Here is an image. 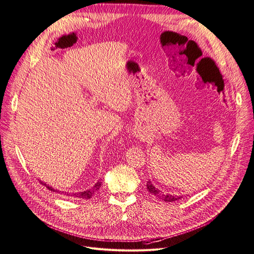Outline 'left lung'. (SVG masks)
Returning a JSON list of instances; mask_svg holds the SVG:
<instances>
[{
  "mask_svg": "<svg viewBox=\"0 0 254 254\" xmlns=\"http://www.w3.org/2000/svg\"><path fill=\"white\" fill-rule=\"evenodd\" d=\"M146 189L147 190L150 191L151 193H153L154 196H156L157 198L161 199L162 201H165V202H173V201H176V200H180L182 199L183 197L182 196H173V195H170V193H163L159 189L155 188V186L148 181L146 183Z\"/></svg>",
  "mask_w": 254,
  "mask_h": 254,
  "instance_id": "obj_1",
  "label": "left lung"
}]
</instances>
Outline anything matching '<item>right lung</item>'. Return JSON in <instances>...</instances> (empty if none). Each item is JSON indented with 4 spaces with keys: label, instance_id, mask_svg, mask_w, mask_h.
Masks as SVG:
<instances>
[{
    "label": "right lung",
    "instance_id": "add662e5",
    "mask_svg": "<svg viewBox=\"0 0 254 254\" xmlns=\"http://www.w3.org/2000/svg\"><path fill=\"white\" fill-rule=\"evenodd\" d=\"M42 185L46 186V184H44V183H42ZM46 187H47L51 191H57V190H55L53 188H51V187H49V186H46ZM100 187H101V182L99 181V182H97V183L95 184V186H94L93 188H91L90 190H87L80 191V192H73L72 196L77 197V198H79V199H90V198H92V196L94 195V193L99 190ZM66 195H69V193H66Z\"/></svg>",
    "mask_w": 254,
    "mask_h": 254
}]
</instances>
